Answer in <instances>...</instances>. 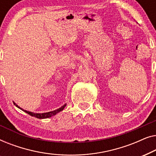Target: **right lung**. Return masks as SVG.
I'll use <instances>...</instances> for the list:
<instances>
[{
  "label": "right lung",
  "instance_id": "obj_1",
  "mask_svg": "<svg viewBox=\"0 0 156 156\" xmlns=\"http://www.w3.org/2000/svg\"><path fill=\"white\" fill-rule=\"evenodd\" d=\"M15 105H16L17 107L20 108L21 110H23V112H25V113H27V114L30 115V116H35L36 117V118L37 119H47V118H49V117H51L52 116H54V115H55L56 114H57V113L61 112V111H62L64 109V108L66 106V104H65V105L62 106V107H60L59 108H58V109H56L55 111H52V112H47V113H42V114H35V113H33V112H27V111H25V110H23V108H21L19 107V106L18 105H16V104L14 103Z\"/></svg>",
  "mask_w": 156,
  "mask_h": 156
}]
</instances>
